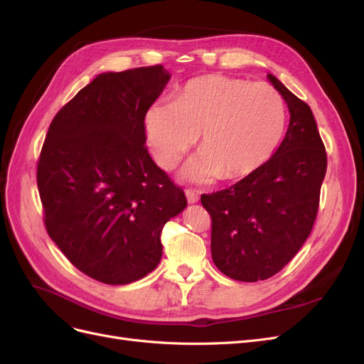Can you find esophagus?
<instances>
[{"label": "esophagus", "mask_w": 364, "mask_h": 364, "mask_svg": "<svg viewBox=\"0 0 364 364\" xmlns=\"http://www.w3.org/2000/svg\"><path fill=\"white\" fill-rule=\"evenodd\" d=\"M185 196H186V199H188L190 203L199 202V196H197V193L193 191V190H186V191H185Z\"/></svg>", "instance_id": "1"}]
</instances>
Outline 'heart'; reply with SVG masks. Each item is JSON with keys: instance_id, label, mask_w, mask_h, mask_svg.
I'll return each instance as SVG.
<instances>
[{"instance_id": "obj_1", "label": "heart", "mask_w": 364, "mask_h": 364, "mask_svg": "<svg viewBox=\"0 0 364 364\" xmlns=\"http://www.w3.org/2000/svg\"><path fill=\"white\" fill-rule=\"evenodd\" d=\"M285 129V106L267 83H249L222 74L186 82L174 102L153 103L146 130L153 156L173 168L200 135L202 153L185 176L203 182L235 181L257 171L278 147Z\"/></svg>"}]
</instances>
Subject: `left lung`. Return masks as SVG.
Here are the masks:
<instances>
[{
	"label": "left lung",
	"mask_w": 364,
	"mask_h": 364,
	"mask_svg": "<svg viewBox=\"0 0 364 364\" xmlns=\"http://www.w3.org/2000/svg\"><path fill=\"white\" fill-rule=\"evenodd\" d=\"M289 106L290 124L274 155L226 190L202 194L211 215L217 269L255 282L282 270L311 234L326 173V151L310 106L269 74Z\"/></svg>",
	"instance_id": "left-lung-1"
}]
</instances>
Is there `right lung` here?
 <instances>
[{
    "instance_id": "add662e5",
    "label": "right lung",
    "mask_w": 364,
    "mask_h": 364,
    "mask_svg": "<svg viewBox=\"0 0 364 364\" xmlns=\"http://www.w3.org/2000/svg\"><path fill=\"white\" fill-rule=\"evenodd\" d=\"M168 80L162 65L97 75L43 141L36 181L47 232L73 266L103 284L155 270L162 228L186 206L146 147V114Z\"/></svg>"
}]
</instances>
